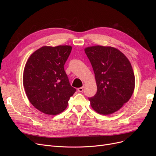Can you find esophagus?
I'll return each mask as SVG.
<instances>
[{
  "instance_id": "34e87169",
  "label": "esophagus",
  "mask_w": 156,
  "mask_h": 156,
  "mask_svg": "<svg viewBox=\"0 0 156 156\" xmlns=\"http://www.w3.org/2000/svg\"><path fill=\"white\" fill-rule=\"evenodd\" d=\"M83 88H84V86L82 87H80V88H77V90H78V92H82L83 91Z\"/></svg>"
}]
</instances>
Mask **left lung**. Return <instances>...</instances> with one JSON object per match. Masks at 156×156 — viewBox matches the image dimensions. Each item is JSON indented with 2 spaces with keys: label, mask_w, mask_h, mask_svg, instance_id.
<instances>
[{
  "label": "left lung",
  "mask_w": 156,
  "mask_h": 156,
  "mask_svg": "<svg viewBox=\"0 0 156 156\" xmlns=\"http://www.w3.org/2000/svg\"><path fill=\"white\" fill-rule=\"evenodd\" d=\"M84 52L91 63L97 92L88 98L97 112L111 115L131 98L135 88V75L131 63L119 49L112 47H88Z\"/></svg>",
  "instance_id": "8db88e82"
}]
</instances>
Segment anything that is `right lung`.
Masks as SVG:
<instances>
[{
	"instance_id": "add662e5",
	"label": "right lung",
	"mask_w": 156,
	"mask_h": 156,
	"mask_svg": "<svg viewBox=\"0 0 156 156\" xmlns=\"http://www.w3.org/2000/svg\"><path fill=\"white\" fill-rule=\"evenodd\" d=\"M72 49L69 45L42 47L26 63L23 72L26 94L32 105L45 114L62 112L76 91L64 68Z\"/></svg>"
}]
</instances>
